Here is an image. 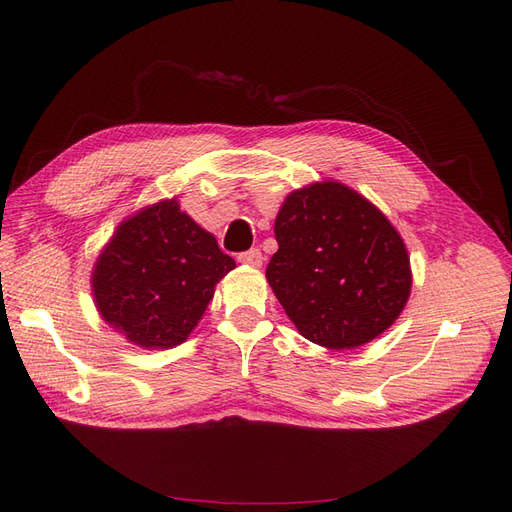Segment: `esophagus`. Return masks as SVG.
Instances as JSON below:
<instances>
[{"mask_svg":"<svg viewBox=\"0 0 512 512\" xmlns=\"http://www.w3.org/2000/svg\"><path fill=\"white\" fill-rule=\"evenodd\" d=\"M237 260L241 262V265H247V267H260L262 260H265V258H262V252L258 250V247H252V250L239 254Z\"/></svg>","mask_w":512,"mask_h":512,"instance_id":"34e87169","label":"esophagus"}]
</instances>
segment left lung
Instances as JSON below:
<instances>
[{"mask_svg":"<svg viewBox=\"0 0 512 512\" xmlns=\"http://www.w3.org/2000/svg\"><path fill=\"white\" fill-rule=\"evenodd\" d=\"M267 280L299 333L329 350L363 346L404 312L412 288L404 239L365 196L337 181L286 196Z\"/></svg>","mask_w":512,"mask_h":512,"instance_id":"8db88e82","label":"left lung"}]
</instances>
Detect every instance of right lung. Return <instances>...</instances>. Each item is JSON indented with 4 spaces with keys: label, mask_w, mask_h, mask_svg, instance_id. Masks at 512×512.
Masks as SVG:
<instances>
[{
    "label": "right lung",
    "mask_w": 512,
    "mask_h": 512,
    "mask_svg": "<svg viewBox=\"0 0 512 512\" xmlns=\"http://www.w3.org/2000/svg\"><path fill=\"white\" fill-rule=\"evenodd\" d=\"M235 260L175 198L123 220L100 252L91 290L102 320L141 348H175L190 337Z\"/></svg>",
    "instance_id": "right-lung-1"
}]
</instances>
